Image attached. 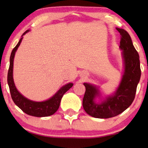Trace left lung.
<instances>
[{
    "instance_id": "obj_1",
    "label": "left lung",
    "mask_w": 148,
    "mask_h": 148,
    "mask_svg": "<svg viewBox=\"0 0 148 148\" xmlns=\"http://www.w3.org/2000/svg\"><path fill=\"white\" fill-rule=\"evenodd\" d=\"M116 30L121 34L120 48L123 50L125 73L115 94L100 104H96L94 99L98 95V90L92 85L84 84L86 92L83 98V107L88 114L95 118H111L130 106L135 99L141 77L139 54L133 45L130 36L125 29L116 28Z\"/></svg>"
}]
</instances>
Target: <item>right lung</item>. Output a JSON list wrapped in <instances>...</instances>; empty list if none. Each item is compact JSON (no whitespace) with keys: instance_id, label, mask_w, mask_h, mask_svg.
Segmentation results:
<instances>
[{"instance_id":"right-lung-1","label":"right lung","mask_w":148,"mask_h":148,"mask_svg":"<svg viewBox=\"0 0 148 148\" xmlns=\"http://www.w3.org/2000/svg\"><path fill=\"white\" fill-rule=\"evenodd\" d=\"M29 30L25 31L22 36L25 34ZM21 40L22 38L19 40L18 44L12 50L11 56H10V65L9 71H8L7 82L9 87L11 98L13 99L14 103L27 114L37 117L50 116L57 111L58 108H59L60 100H61L62 96L64 94V93L67 92L71 88L73 84L72 83H69V84L62 87L58 91L57 93L55 95H54V96H52L49 100L44 101V102H34V101L28 100L22 96L16 89L13 78L14 56H15L16 50H17L18 47L21 44Z\"/></svg>"}]
</instances>
